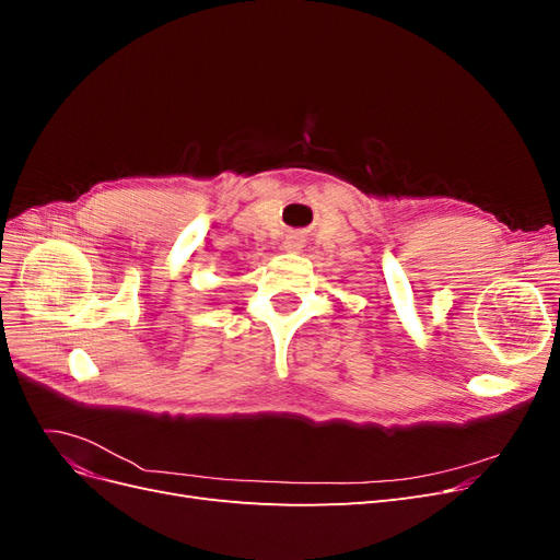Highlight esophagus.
<instances>
[{
  "instance_id": "esophagus-1",
  "label": "esophagus",
  "mask_w": 560,
  "mask_h": 560,
  "mask_svg": "<svg viewBox=\"0 0 560 560\" xmlns=\"http://www.w3.org/2000/svg\"><path fill=\"white\" fill-rule=\"evenodd\" d=\"M284 247L290 249V252H296V249H301V241L296 238V235H290V238L284 241Z\"/></svg>"
}]
</instances>
